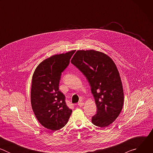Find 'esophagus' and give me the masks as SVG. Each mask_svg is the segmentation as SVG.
Masks as SVG:
<instances>
[{"label":"esophagus","instance_id":"1","mask_svg":"<svg viewBox=\"0 0 153 153\" xmlns=\"http://www.w3.org/2000/svg\"><path fill=\"white\" fill-rule=\"evenodd\" d=\"M83 105H84V103H83V102H82V101H80V102H79L78 103V105H79L80 107L83 106Z\"/></svg>","mask_w":153,"mask_h":153}]
</instances>
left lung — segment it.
I'll list each match as a JSON object with an SVG mask.
<instances>
[{
    "instance_id": "8db88e82",
    "label": "left lung",
    "mask_w": 153,
    "mask_h": 153,
    "mask_svg": "<svg viewBox=\"0 0 153 153\" xmlns=\"http://www.w3.org/2000/svg\"><path fill=\"white\" fill-rule=\"evenodd\" d=\"M91 86L97 106L92 123L107 127L120 114L123 105V90L114 61L106 54L93 50H78L71 60Z\"/></svg>"
}]
</instances>
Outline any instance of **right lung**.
<instances>
[{
  "mask_svg": "<svg viewBox=\"0 0 153 153\" xmlns=\"http://www.w3.org/2000/svg\"><path fill=\"white\" fill-rule=\"evenodd\" d=\"M76 50L56 54L42 61L36 68L31 90L33 112L39 123L48 129L57 131L66 125L72 110L59 90L62 72L70 63Z\"/></svg>",
  "mask_w": 153,
  "mask_h": 153,
  "instance_id": "add662e5",
  "label": "right lung"
}]
</instances>
